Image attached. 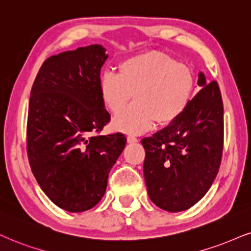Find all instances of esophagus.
I'll list each match as a JSON object with an SVG mask.
<instances>
[{"instance_id":"1","label":"esophagus","mask_w":251,"mask_h":251,"mask_svg":"<svg viewBox=\"0 0 251 251\" xmlns=\"http://www.w3.org/2000/svg\"><path fill=\"white\" fill-rule=\"evenodd\" d=\"M126 140H128L129 143H136V142H138L137 137H135L134 135H129L128 137H126Z\"/></svg>"}]
</instances>
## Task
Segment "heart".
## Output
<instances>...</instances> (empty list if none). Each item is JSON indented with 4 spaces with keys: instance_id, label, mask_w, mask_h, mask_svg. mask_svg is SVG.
Returning <instances> with one entry per match:
<instances>
[{
    "instance_id": "obj_1",
    "label": "heart",
    "mask_w": 251,
    "mask_h": 251,
    "mask_svg": "<svg viewBox=\"0 0 251 251\" xmlns=\"http://www.w3.org/2000/svg\"><path fill=\"white\" fill-rule=\"evenodd\" d=\"M194 87L190 67L159 52L128 58L120 64L119 73L106 71L100 79L102 102L113 114L134 97V103L114 119L117 130L129 134L177 121L187 109Z\"/></svg>"
}]
</instances>
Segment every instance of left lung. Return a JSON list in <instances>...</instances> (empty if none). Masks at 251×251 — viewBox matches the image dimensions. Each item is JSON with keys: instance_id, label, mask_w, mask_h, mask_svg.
<instances>
[{"instance_id": "left-lung-1", "label": "left lung", "mask_w": 251, "mask_h": 251, "mask_svg": "<svg viewBox=\"0 0 251 251\" xmlns=\"http://www.w3.org/2000/svg\"><path fill=\"white\" fill-rule=\"evenodd\" d=\"M201 86L177 121L142 140L148 194L168 212L186 211L207 193L219 172L224 150V103L218 82Z\"/></svg>"}]
</instances>
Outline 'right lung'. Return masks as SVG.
<instances>
[{"label":"right lung","instance_id":"obj_1","mask_svg":"<svg viewBox=\"0 0 251 251\" xmlns=\"http://www.w3.org/2000/svg\"><path fill=\"white\" fill-rule=\"evenodd\" d=\"M94 44L48 58L30 93L26 152L40 188L67 212L94 207L126 147L121 132L101 136L110 121L100 95L108 58Z\"/></svg>","mask_w":251,"mask_h":251}]
</instances>
